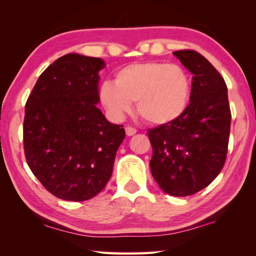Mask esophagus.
<instances>
[{"instance_id":"obj_1","label":"esophagus","mask_w":256,"mask_h":256,"mask_svg":"<svg viewBox=\"0 0 256 256\" xmlns=\"http://www.w3.org/2000/svg\"><path fill=\"white\" fill-rule=\"evenodd\" d=\"M125 132H126V136H134V134L136 133V128H134L132 126H126V128H125Z\"/></svg>"}]
</instances>
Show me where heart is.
<instances>
[{"label":"heart","instance_id":"1","mask_svg":"<svg viewBox=\"0 0 256 256\" xmlns=\"http://www.w3.org/2000/svg\"><path fill=\"white\" fill-rule=\"evenodd\" d=\"M192 81L178 66L162 62L132 63L115 73L114 84L104 82L99 99L115 118H122L136 102L138 114L151 125H166L188 110Z\"/></svg>","mask_w":256,"mask_h":256}]
</instances>
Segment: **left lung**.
<instances>
[{
  "label": "left lung",
  "instance_id": "left-lung-1",
  "mask_svg": "<svg viewBox=\"0 0 256 256\" xmlns=\"http://www.w3.org/2000/svg\"><path fill=\"white\" fill-rule=\"evenodd\" d=\"M174 55L192 73L186 112L170 124L148 130L152 146L150 170L164 193L188 196L211 184L228 151L232 112L222 74L196 50Z\"/></svg>",
  "mask_w": 256,
  "mask_h": 256
}]
</instances>
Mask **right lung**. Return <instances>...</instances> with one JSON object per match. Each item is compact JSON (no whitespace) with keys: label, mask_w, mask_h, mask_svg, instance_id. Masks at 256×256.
<instances>
[{"label":"right lung","mask_w":256,"mask_h":256,"mask_svg":"<svg viewBox=\"0 0 256 256\" xmlns=\"http://www.w3.org/2000/svg\"><path fill=\"white\" fill-rule=\"evenodd\" d=\"M102 58L66 54L42 73L24 107V149L32 174L56 198H92L110 180L123 125L97 108Z\"/></svg>","instance_id":"right-lung-1"}]
</instances>
